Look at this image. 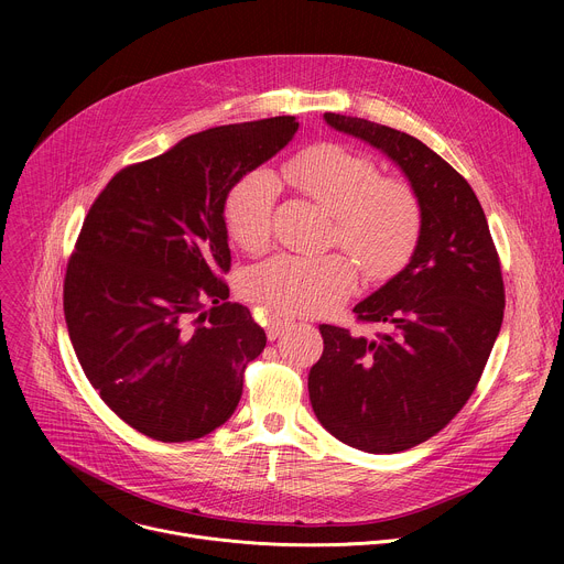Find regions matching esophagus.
<instances>
[{
    "mask_svg": "<svg viewBox=\"0 0 564 564\" xmlns=\"http://www.w3.org/2000/svg\"><path fill=\"white\" fill-rule=\"evenodd\" d=\"M292 321H294V318H290V316H270V318H268V328H265L268 339L274 341L283 330H288V328L292 326Z\"/></svg>",
    "mask_w": 564,
    "mask_h": 564,
    "instance_id": "esophagus-1",
    "label": "esophagus"
}]
</instances>
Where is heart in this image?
Listing matches in <instances>:
<instances>
[{
    "label": "heart",
    "instance_id": "b5f03b06",
    "mask_svg": "<svg viewBox=\"0 0 564 564\" xmlns=\"http://www.w3.org/2000/svg\"><path fill=\"white\" fill-rule=\"evenodd\" d=\"M283 176L333 216L330 240L344 246L370 279L399 272L422 234V203L415 189L381 178L370 158L341 144H314L290 158ZM276 176L252 170L225 198V225L240 248L261 250L272 231ZM357 265L346 254H276L243 276L250 301L279 314H324L341 305L357 285Z\"/></svg>",
    "mask_w": 564,
    "mask_h": 564
}]
</instances>
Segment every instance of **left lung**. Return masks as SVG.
Instances as JSON below:
<instances>
[{
	"mask_svg": "<svg viewBox=\"0 0 564 564\" xmlns=\"http://www.w3.org/2000/svg\"><path fill=\"white\" fill-rule=\"evenodd\" d=\"M337 131L381 149L422 203L409 265L355 305L372 339L318 326L312 411L330 435L366 453H399L437 435L468 401L505 316V281L475 192L422 140L364 118L324 116Z\"/></svg>",
	"mask_w": 564,
	"mask_h": 564,
	"instance_id": "1",
	"label": "left lung"
}]
</instances>
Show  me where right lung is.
I'll use <instances>...</instances> for the list:
<instances>
[{
	"label": "right lung",
	"instance_id": "obj_1",
	"mask_svg": "<svg viewBox=\"0 0 564 564\" xmlns=\"http://www.w3.org/2000/svg\"><path fill=\"white\" fill-rule=\"evenodd\" d=\"M294 116L214 127L120 170L91 205L64 276L73 350L105 404L158 442L225 424L265 348L229 303V187L296 133Z\"/></svg>",
	"mask_w": 564,
	"mask_h": 564
}]
</instances>
